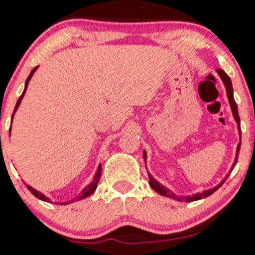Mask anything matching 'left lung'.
<instances>
[{"label": "left lung", "mask_w": 255, "mask_h": 255, "mask_svg": "<svg viewBox=\"0 0 255 255\" xmlns=\"http://www.w3.org/2000/svg\"><path fill=\"white\" fill-rule=\"evenodd\" d=\"M217 74L219 75V78L222 79V81H223L224 86H225V90H227V97H228V101H229V104H230V108H231V113H233V116L234 119H235L236 124H238V128H239V134L241 135V128H240V116H239V110H238V104H236L235 99H234V90H233V85H231V80L230 78L228 77V74L225 73L224 71H222V69H217ZM240 147H241V141L238 144V147H236V157H235V160H234L233 163V166H231V170L234 169V166L236 165V163H238V158H239V152H240ZM144 160L146 163V158H147V154H146V151L144 150ZM231 170L229 171V174L231 172ZM229 174L225 176L223 180L221 181V183L217 184V186H215L213 188L211 189H206V191L201 192V193H197V194H193V195H186V197H178V195L175 194L174 192H171L170 189L166 188L165 186H163V184H160L158 182L157 180H154V177L152 176V175L148 172V183H150L151 188L153 189L154 192H157L158 194L163 195V197H168V198H171L174 199V200H177V201H186V203H191V201H195V200H200V199H204L206 197H209V195H211L212 193H215L219 187L222 186L225 182V180H227L228 177H229Z\"/></svg>", "instance_id": "left-lung-1"}]
</instances>
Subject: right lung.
Instances as JSON below:
<instances>
[{
	"mask_svg": "<svg viewBox=\"0 0 255 255\" xmlns=\"http://www.w3.org/2000/svg\"><path fill=\"white\" fill-rule=\"evenodd\" d=\"M37 69H38V67H34V68L32 69V71H31L30 75H28V78L26 79V83H25V89H24V91H22V95L20 96L19 99H17V102H16V105H15V109H14V113H13V115H11V121H13L14 114H15V111L17 110V108H19L20 103H21L22 98H24V96H25V92H26V89H27V85H28V83H30V80H31L32 75L34 74V72H36ZM9 135H10V129H9ZM101 174H102V164H99V165H98V168H97V171H96V175H95V176H93V180L91 181V183H90V184H87V186L85 187V188L83 189V191H81L80 194H79L78 197H75L74 199H72V200H69V201H66V203H60V204H61V205H67V204H71V203H73V201L83 200V199L87 198V197H90L91 194H93V193H95V191H96V188H97V186H98L99 178H101ZM26 187H27V189H28V191H30V192L32 193V194H33L34 197H36V198L40 199V200H43V201H48V203H50V199H49L48 197H45V195H44L43 193H40V192L36 191V189H34L33 187H31L30 184H26Z\"/></svg>",
	"mask_w": 255,
	"mask_h": 255,
	"instance_id": "obj_1",
	"label": "right lung"
}]
</instances>
